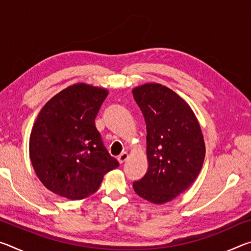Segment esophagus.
Instances as JSON below:
<instances>
[{
    "instance_id": "obj_1",
    "label": "esophagus",
    "mask_w": 251,
    "mask_h": 251,
    "mask_svg": "<svg viewBox=\"0 0 251 251\" xmlns=\"http://www.w3.org/2000/svg\"><path fill=\"white\" fill-rule=\"evenodd\" d=\"M127 158H128V154H127L126 151H124V152H122L120 156H118L117 160H118V163H120V164H123V163H125Z\"/></svg>"
}]
</instances>
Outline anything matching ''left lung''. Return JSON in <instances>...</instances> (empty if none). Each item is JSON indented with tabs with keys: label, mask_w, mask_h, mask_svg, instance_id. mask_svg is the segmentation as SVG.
Returning <instances> with one entry per match:
<instances>
[{
	"label": "left lung",
	"mask_w": 251,
	"mask_h": 251,
	"mask_svg": "<svg viewBox=\"0 0 251 251\" xmlns=\"http://www.w3.org/2000/svg\"><path fill=\"white\" fill-rule=\"evenodd\" d=\"M147 128L148 169L134 181L135 193L165 203L184 193L199 175L205 159L201 125L190 106L171 88L148 83L133 88Z\"/></svg>",
	"instance_id": "8db88e82"
}]
</instances>
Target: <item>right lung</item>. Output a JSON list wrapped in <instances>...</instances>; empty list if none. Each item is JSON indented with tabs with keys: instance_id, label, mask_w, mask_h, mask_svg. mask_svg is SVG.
Here are the masks:
<instances>
[{
	"instance_id": "obj_1",
	"label": "right lung",
	"mask_w": 251,
	"mask_h": 251,
	"mask_svg": "<svg viewBox=\"0 0 251 251\" xmlns=\"http://www.w3.org/2000/svg\"><path fill=\"white\" fill-rule=\"evenodd\" d=\"M108 91L78 83L52 97L29 136V158L50 192L71 201L94 194L105 174L118 167L108 154L95 117Z\"/></svg>"
}]
</instances>
